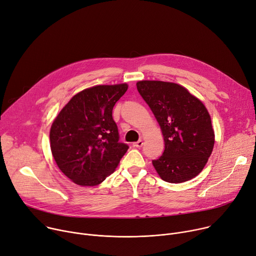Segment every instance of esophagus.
Wrapping results in <instances>:
<instances>
[{
  "label": "esophagus",
  "mask_w": 256,
  "mask_h": 256,
  "mask_svg": "<svg viewBox=\"0 0 256 256\" xmlns=\"http://www.w3.org/2000/svg\"><path fill=\"white\" fill-rule=\"evenodd\" d=\"M143 146V140H138V142L134 143V147L136 148H141Z\"/></svg>",
  "instance_id": "34e87169"
}]
</instances>
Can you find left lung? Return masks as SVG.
Wrapping results in <instances>:
<instances>
[{
    "label": "left lung",
    "mask_w": 256,
    "mask_h": 256,
    "mask_svg": "<svg viewBox=\"0 0 256 256\" xmlns=\"http://www.w3.org/2000/svg\"><path fill=\"white\" fill-rule=\"evenodd\" d=\"M136 88L164 134V151L152 160L159 176L180 184L198 176L214 145L212 118L204 104L174 82L141 80Z\"/></svg>",
    "instance_id": "1"
}]
</instances>
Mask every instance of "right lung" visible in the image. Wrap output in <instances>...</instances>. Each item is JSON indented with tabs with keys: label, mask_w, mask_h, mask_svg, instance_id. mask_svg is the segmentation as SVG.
Listing matches in <instances>:
<instances>
[{
	"label": "right lung",
	"mask_w": 256,
	"mask_h": 256,
	"mask_svg": "<svg viewBox=\"0 0 256 256\" xmlns=\"http://www.w3.org/2000/svg\"><path fill=\"white\" fill-rule=\"evenodd\" d=\"M126 84L96 86L72 98L52 124L51 151L60 170L80 186H97L118 168L128 146L120 142L112 110Z\"/></svg>",
	"instance_id": "add662e5"
}]
</instances>
